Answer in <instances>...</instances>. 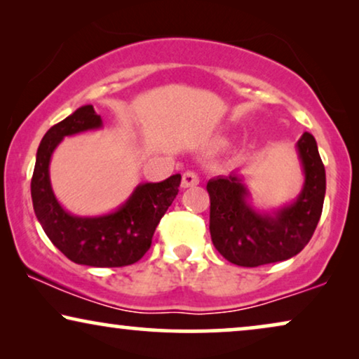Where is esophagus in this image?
Masks as SVG:
<instances>
[{
	"label": "esophagus",
	"mask_w": 359,
	"mask_h": 359,
	"mask_svg": "<svg viewBox=\"0 0 359 359\" xmlns=\"http://www.w3.org/2000/svg\"><path fill=\"white\" fill-rule=\"evenodd\" d=\"M199 184V176L194 171H186L183 173V180H181V186L183 188H194Z\"/></svg>",
	"instance_id": "obj_1"
}]
</instances>
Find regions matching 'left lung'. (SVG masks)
Listing matches in <instances>:
<instances>
[{"instance_id":"8db88e82","label":"left lung","mask_w":359,"mask_h":359,"mask_svg":"<svg viewBox=\"0 0 359 359\" xmlns=\"http://www.w3.org/2000/svg\"><path fill=\"white\" fill-rule=\"evenodd\" d=\"M304 184L296 201L274 210H257L238 173L208 181L209 230L214 247L227 262L255 268L289 259L312 238L325 199V166L312 134L296 144Z\"/></svg>"}]
</instances>
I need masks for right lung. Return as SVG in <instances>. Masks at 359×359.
<instances>
[{"label":"right lung","mask_w":359,"mask_h":359,"mask_svg":"<svg viewBox=\"0 0 359 359\" xmlns=\"http://www.w3.org/2000/svg\"><path fill=\"white\" fill-rule=\"evenodd\" d=\"M101 127V116L86 104L47 130L34 166L32 205L43 232L73 263L96 268L127 266L149 252L156 225L178 194L181 175L160 183L139 184L114 212L93 217L70 214L53 194L48 173L52 154L65 137Z\"/></svg>","instance_id":"add662e5"}]
</instances>
